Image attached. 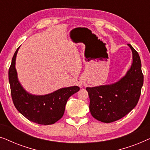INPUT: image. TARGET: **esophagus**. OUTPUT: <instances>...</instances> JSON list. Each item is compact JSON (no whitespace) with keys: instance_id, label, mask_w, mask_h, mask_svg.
Returning <instances> with one entry per match:
<instances>
[{"instance_id":"esophagus-1","label":"esophagus","mask_w":150,"mask_h":150,"mask_svg":"<svg viewBox=\"0 0 150 150\" xmlns=\"http://www.w3.org/2000/svg\"><path fill=\"white\" fill-rule=\"evenodd\" d=\"M80 85H81H81H82V83H81V84H80Z\"/></svg>"}]
</instances>
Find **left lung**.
<instances>
[{"instance_id":"1","label":"left lung","mask_w":150,"mask_h":150,"mask_svg":"<svg viewBox=\"0 0 150 150\" xmlns=\"http://www.w3.org/2000/svg\"><path fill=\"white\" fill-rule=\"evenodd\" d=\"M132 52V64L120 81L108 85L87 87L91 115L104 123L115 122L129 113L138 103L143 85L140 57L128 44Z\"/></svg>"}]
</instances>
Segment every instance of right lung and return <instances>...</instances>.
Segmentation results:
<instances>
[{
  "label": "right lung",
  "mask_w": 150,
  "mask_h": 150,
  "mask_svg": "<svg viewBox=\"0 0 150 150\" xmlns=\"http://www.w3.org/2000/svg\"><path fill=\"white\" fill-rule=\"evenodd\" d=\"M18 48L9 69V81L13 104L30 122L42 125L54 124L62 117L68 98L79 91L77 86L62 88L45 96H33L24 90L18 80L15 67Z\"/></svg>",
  "instance_id": "obj_1"
}]
</instances>
